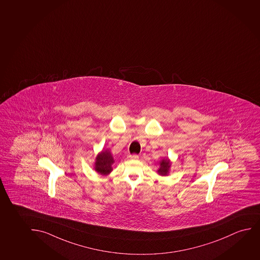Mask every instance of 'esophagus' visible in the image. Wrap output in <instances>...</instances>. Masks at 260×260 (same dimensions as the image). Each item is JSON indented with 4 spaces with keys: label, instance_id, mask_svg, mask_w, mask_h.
<instances>
[{
    "label": "esophagus",
    "instance_id": "1",
    "mask_svg": "<svg viewBox=\"0 0 260 260\" xmlns=\"http://www.w3.org/2000/svg\"><path fill=\"white\" fill-rule=\"evenodd\" d=\"M129 157L130 159H132V160H136V159L139 158V156L136 155V154H133V155H129V157Z\"/></svg>",
    "mask_w": 260,
    "mask_h": 260
}]
</instances>
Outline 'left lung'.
<instances>
[{"mask_svg":"<svg viewBox=\"0 0 260 260\" xmlns=\"http://www.w3.org/2000/svg\"><path fill=\"white\" fill-rule=\"evenodd\" d=\"M170 166H171V163H170V160H169V158L162 159L159 162V169L157 170L158 175H160V176H168Z\"/></svg>","mask_w":260,"mask_h":260,"instance_id":"1","label":"left lung"}]
</instances>
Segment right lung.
Instances as JSON below:
<instances>
[{"label":"right lung","instance_id":"right-lung-1","mask_svg":"<svg viewBox=\"0 0 260 260\" xmlns=\"http://www.w3.org/2000/svg\"><path fill=\"white\" fill-rule=\"evenodd\" d=\"M114 163L113 157L110 150H103L97 155L94 169L97 173L103 176H107L112 171V164Z\"/></svg>","mask_w":260,"mask_h":260}]
</instances>
